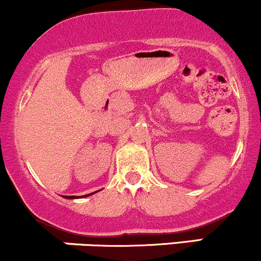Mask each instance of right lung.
<instances>
[{"label": "right lung", "mask_w": 261, "mask_h": 261, "mask_svg": "<svg viewBox=\"0 0 261 261\" xmlns=\"http://www.w3.org/2000/svg\"><path fill=\"white\" fill-rule=\"evenodd\" d=\"M98 192H99V190H98ZM94 193H97V192H94ZM94 193H91V194H86V195H83V197H75V195H62V197H63V198H66V199H77V198H86V197H89V195L94 194Z\"/></svg>", "instance_id": "add662e5"}]
</instances>
